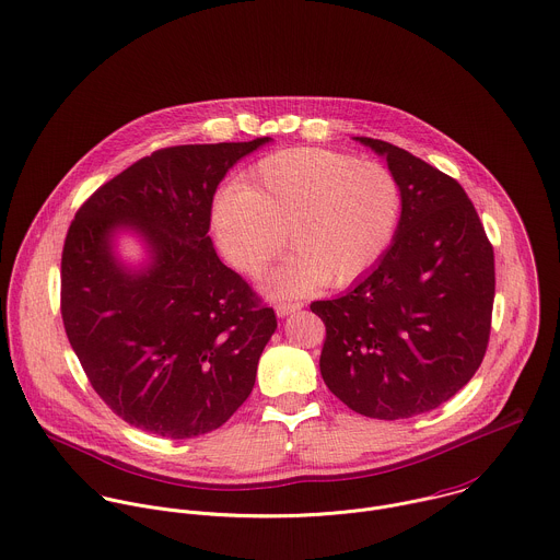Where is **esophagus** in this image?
Segmentation results:
<instances>
[{
    "label": "esophagus",
    "mask_w": 560,
    "mask_h": 560,
    "mask_svg": "<svg viewBox=\"0 0 560 560\" xmlns=\"http://www.w3.org/2000/svg\"><path fill=\"white\" fill-rule=\"evenodd\" d=\"M303 305L301 303H277V316L279 318H285L290 316L292 312H299Z\"/></svg>",
    "instance_id": "34e87169"
}]
</instances>
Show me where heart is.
<instances>
[{
    "instance_id": "obj_1",
    "label": "heart",
    "mask_w": 560,
    "mask_h": 560,
    "mask_svg": "<svg viewBox=\"0 0 560 560\" xmlns=\"http://www.w3.org/2000/svg\"><path fill=\"white\" fill-rule=\"evenodd\" d=\"M401 187L377 161L320 148L283 150L259 161L244 185L211 205L222 255L259 275L288 244L294 248L264 281L275 296L320 283L342 288L364 277L390 248L401 220Z\"/></svg>"
}]
</instances>
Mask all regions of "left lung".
<instances>
[{"instance_id": "8db88e82", "label": "left lung", "mask_w": 560, "mask_h": 560, "mask_svg": "<svg viewBox=\"0 0 560 560\" xmlns=\"http://www.w3.org/2000/svg\"><path fill=\"white\" fill-rule=\"evenodd\" d=\"M401 187L397 235L349 292L310 307L325 323L320 375L351 410L410 419L450 401L480 369L495 299L493 246L458 180L382 139Z\"/></svg>"}]
</instances>
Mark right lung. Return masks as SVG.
Wrapping results in <instances>:
<instances>
[{
    "instance_id": "add662e5",
    "label": "right lung",
    "mask_w": 560,
    "mask_h": 560,
    "mask_svg": "<svg viewBox=\"0 0 560 560\" xmlns=\"http://www.w3.org/2000/svg\"><path fill=\"white\" fill-rule=\"evenodd\" d=\"M268 141L156 150L93 191L67 231L69 345L100 399L143 432L176 441L218 430L255 386L277 316L220 261L209 224L220 180ZM121 230L147 244L143 267L114 255Z\"/></svg>"
}]
</instances>
